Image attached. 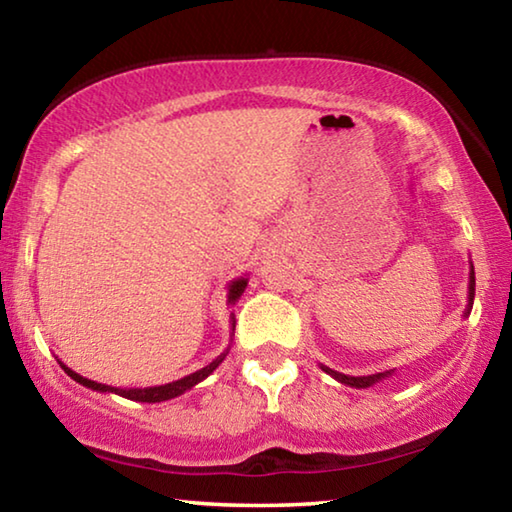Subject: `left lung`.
I'll use <instances>...</instances> for the list:
<instances>
[{"label": "left lung", "mask_w": 512, "mask_h": 512, "mask_svg": "<svg viewBox=\"0 0 512 512\" xmlns=\"http://www.w3.org/2000/svg\"><path fill=\"white\" fill-rule=\"evenodd\" d=\"M472 305H474V266L470 262V284H467V307H465L463 318L470 316ZM320 368H323L327 375H332L336 381H341V384L352 386V388H368L372 384H379V381H384L386 377H391L395 372V370H386V372H375V375H366V377H352V375H343V372L327 368V366H323V363H320Z\"/></svg>", "instance_id": "8db88e82"}]
</instances>
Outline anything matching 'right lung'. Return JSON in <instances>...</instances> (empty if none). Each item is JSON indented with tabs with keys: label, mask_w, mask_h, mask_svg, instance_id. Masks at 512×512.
Listing matches in <instances>:
<instances>
[{
	"label": "right lung",
	"mask_w": 512,
	"mask_h": 512,
	"mask_svg": "<svg viewBox=\"0 0 512 512\" xmlns=\"http://www.w3.org/2000/svg\"><path fill=\"white\" fill-rule=\"evenodd\" d=\"M248 287V277H237V280H232L228 284V305H237V300L241 298V293L246 291ZM235 314H230V329L232 334H235ZM232 334H230V343L228 348H225L219 357H216L212 363H207L205 368L192 372V375H187L183 379H176L171 381V384H162V386H146V388H117V386H108V384H99V381H92L88 377L79 375V372H74L72 368H67L63 361L60 363V368H63L69 377H72L74 381H79V384L92 388V391H99V393H115L119 397H126V400H133V402H149V404H155V402H167V400H173V397L183 395L187 393L189 388H194L196 384H201V381L205 377H210L212 372L221 366V361L228 357L230 352V345H232Z\"/></svg>",
	"instance_id": "1"
}]
</instances>
